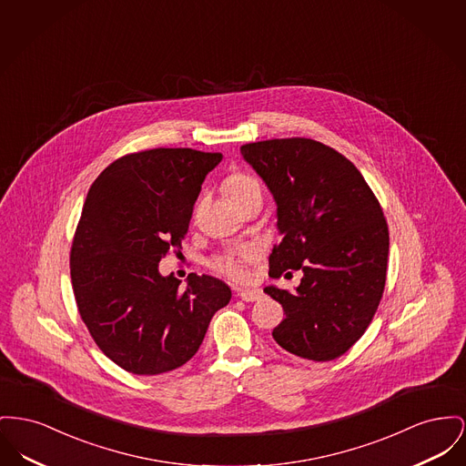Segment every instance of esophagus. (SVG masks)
I'll return each instance as SVG.
<instances>
[{
	"label": "esophagus",
	"mask_w": 466,
	"mask_h": 466,
	"mask_svg": "<svg viewBox=\"0 0 466 466\" xmlns=\"http://www.w3.org/2000/svg\"><path fill=\"white\" fill-rule=\"evenodd\" d=\"M236 292H238V296H239L243 301L247 302L260 301V299L264 298L262 290H258V289H243V290L238 289Z\"/></svg>",
	"instance_id": "esophagus-1"
}]
</instances>
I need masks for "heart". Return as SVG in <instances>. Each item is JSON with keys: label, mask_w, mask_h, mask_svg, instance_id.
Listing matches in <instances>:
<instances>
[{"label": "heart", "mask_w": 466, "mask_h": 466, "mask_svg": "<svg viewBox=\"0 0 466 466\" xmlns=\"http://www.w3.org/2000/svg\"><path fill=\"white\" fill-rule=\"evenodd\" d=\"M225 190L230 195L232 200H236V198H241L243 195L253 192V190H260V187H258V183L253 177H249L247 174L234 172V174H230L227 177ZM255 257H257V249L255 248H238V249L225 251V253H219L217 257H213L209 260V268L213 271L221 274V276L228 278V279L241 281V279H245L248 276V262L253 260Z\"/></svg>", "instance_id": "b5f03b06"}]
</instances>
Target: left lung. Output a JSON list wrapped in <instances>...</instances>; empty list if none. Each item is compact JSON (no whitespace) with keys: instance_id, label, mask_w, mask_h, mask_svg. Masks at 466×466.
<instances>
[{"instance_id":"8db88e82","label":"left lung","mask_w":466,"mask_h":466,"mask_svg":"<svg viewBox=\"0 0 466 466\" xmlns=\"http://www.w3.org/2000/svg\"><path fill=\"white\" fill-rule=\"evenodd\" d=\"M241 155L278 206L281 241L269 257V274L302 271L296 292L264 289L285 311L274 341L308 360L343 356L382 299L389 228L379 198L356 165L313 138L251 142Z\"/></svg>"}]
</instances>
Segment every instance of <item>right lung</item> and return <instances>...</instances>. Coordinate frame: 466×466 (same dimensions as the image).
I'll list each match as a JSON object with an SVG mask.
<instances>
[{
  "label": "right lung",
  "mask_w": 466,
  "mask_h": 466,
  "mask_svg": "<svg viewBox=\"0 0 466 466\" xmlns=\"http://www.w3.org/2000/svg\"><path fill=\"white\" fill-rule=\"evenodd\" d=\"M221 153L155 147L125 155L95 179L70 249L79 315L98 349L134 375L188 362L230 301L213 276H162L158 262L185 239L200 187Z\"/></svg>",
  "instance_id": "1"
}]
</instances>
